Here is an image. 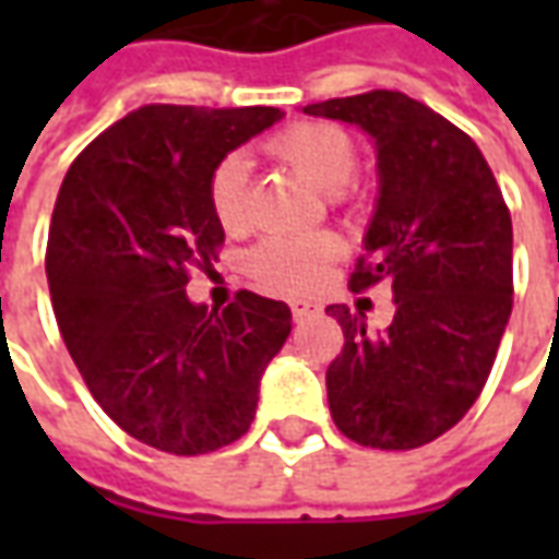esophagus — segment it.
Masks as SVG:
<instances>
[{"mask_svg":"<svg viewBox=\"0 0 559 559\" xmlns=\"http://www.w3.org/2000/svg\"><path fill=\"white\" fill-rule=\"evenodd\" d=\"M290 311H293V320H296V323H302V320H311V317L320 314V305L308 302V299H293Z\"/></svg>","mask_w":559,"mask_h":559,"instance_id":"1","label":"esophagus"}]
</instances>
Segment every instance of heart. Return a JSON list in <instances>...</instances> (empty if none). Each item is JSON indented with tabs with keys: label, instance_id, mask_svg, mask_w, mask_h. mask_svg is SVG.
Here are the masks:
<instances>
[{
	"label": "heart",
	"instance_id": "1",
	"mask_svg": "<svg viewBox=\"0 0 559 559\" xmlns=\"http://www.w3.org/2000/svg\"><path fill=\"white\" fill-rule=\"evenodd\" d=\"M269 152L308 182L326 191L332 206L353 200V173L359 167V146L350 131L332 122H296L269 140ZM206 200L212 218L224 233L239 236L251 227L248 164L242 155H224L209 173ZM341 242L332 233L269 236L248 254V275L266 290L299 293L314 287L323 269L338 257Z\"/></svg>",
	"mask_w": 559,
	"mask_h": 559
}]
</instances>
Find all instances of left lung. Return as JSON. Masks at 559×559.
<instances>
[{"instance_id": "obj_1", "label": "left lung", "mask_w": 559, "mask_h": 559, "mask_svg": "<svg viewBox=\"0 0 559 559\" xmlns=\"http://www.w3.org/2000/svg\"><path fill=\"white\" fill-rule=\"evenodd\" d=\"M377 140L380 200L353 293L392 284L383 332L329 305L344 347L326 371L329 411L371 449H419L464 419L512 314V215L469 134L395 90L308 104Z\"/></svg>"}]
</instances>
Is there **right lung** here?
<instances>
[{"label": "right lung", "mask_w": 559, "mask_h": 559, "mask_svg": "<svg viewBox=\"0 0 559 559\" xmlns=\"http://www.w3.org/2000/svg\"><path fill=\"white\" fill-rule=\"evenodd\" d=\"M281 116L146 104L80 152L56 197L47 284L62 341L102 411L167 455L239 440L290 335V308L266 296L239 290L227 308L185 296L224 245L209 173Z\"/></svg>", "instance_id": "1"}]
</instances>
